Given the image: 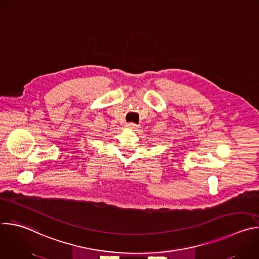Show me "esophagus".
Returning <instances> with one entry per match:
<instances>
[{
  "instance_id": "esophagus-1",
  "label": "esophagus",
  "mask_w": 259,
  "mask_h": 259,
  "mask_svg": "<svg viewBox=\"0 0 259 259\" xmlns=\"http://www.w3.org/2000/svg\"><path fill=\"white\" fill-rule=\"evenodd\" d=\"M126 127L129 128V129H137L138 128V125L134 124V123H127L126 124Z\"/></svg>"
}]
</instances>
